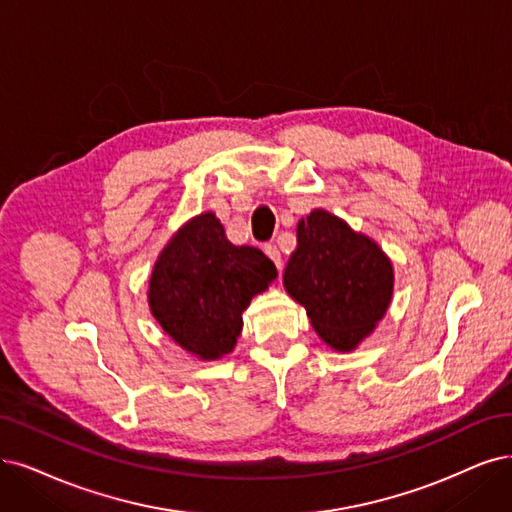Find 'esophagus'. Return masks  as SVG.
Returning <instances> with one entry per match:
<instances>
[{"instance_id": "esophagus-1", "label": "esophagus", "mask_w": 512, "mask_h": 512, "mask_svg": "<svg viewBox=\"0 0 512 512\" xmlns=\"http://www.w3.org/2000/svg\"><path fill=\"white\" fill-rule=\"evenodd\" d=\"M263 253H266L274 263H276V268L280 270L282 268V259H280V251L276 249V244H266L263 246Z\"/></svg>"}]
</instances>
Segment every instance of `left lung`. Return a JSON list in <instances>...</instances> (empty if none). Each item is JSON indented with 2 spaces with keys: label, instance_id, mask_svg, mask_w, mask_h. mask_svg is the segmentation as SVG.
<instances>
[{
  "label": "left lung",
  "instance_id": "left-lung-1",
  "mask_svg": "<svg viewBox=\"0 0 512 512\" xmlns=\"http://www.w3.org/2000/svg\"><path fill=\"white\" fill-rule=\"evenodd\" d=\"M282 282L306 308L320 339L337 352H350L386 314L394 272L388 255L369 236L314 208L297 223V249Z\"/></svg>",
  "mask_w": 512,
  "mask_h": 512
}]
</instances>
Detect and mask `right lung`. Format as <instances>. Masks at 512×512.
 I'll use <instances>...</instances> for the list:
<instances>
[{
  "mask_svg": "<svg viewBox=\"0 0 512 512\" xmlns=\"http://www.w3.org/2000/svg\"><path fill=\"white\" fill-rule=\"evenodd\" d=\"M274 278L266 255L232 244L215 213H202L162 249L149 278V310L183 350L217 361L234 350L242 312Z\"/></svg>",
  "mask_w": 512,
  "mask_h": 512,
  "instance_id": "add662e5",
  "label": "right lung"
}]
</instances>
